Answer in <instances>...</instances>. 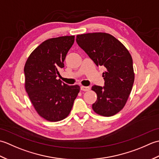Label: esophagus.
<instances>
[{"mask_svg":"<svg viewBox=\"0 0 159 159\" xmlns=\"http://www.w3.org/2000/svg\"><path fill=\"white\" fill-rule=\"evenodd\" d=\"M80 89H81L82 91H85V92H87V91H89L90 89V87H86V86H81L80 87Z\"/></svg>","mask_w":159,"mask_h":159,"instance_id":"34e87169","label":"esophagus"}]
</instances>
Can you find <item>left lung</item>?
Masks as SVG:
<instances>
[{
  "label": "left lung",
  "instance_id": "1",
  "mask_svg": "<svg viewBox=\"0 0 159 159\" xmlns=\"http://www.w3.org/2000/svg\"><path fill=\"white\" fill-rule=\"evenodd\" d=\"M76 41L97 66H103L104 86H92L97 100L92 109L97 114L110 117L123 109L134 79L133 59L119 40L105 33L79 35Z\"/></svg>",
  "mask_w": 159,
  "mask_h": 159
}]
</instances>
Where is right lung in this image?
Segmentation results:
<instances>
[{"mask_svg": "<svg viewBox=\"0 0 159 159\" xmlns=\"http://www.w3.org/2000/svg\"><path fill=\"white\" fill-rule=\"evenodd\" d=\"M74 42V36L47 39L33 50L25 63V89L40 116L50 121L70 114L79 85H68L57 79L59 70Z\"/></svg>", "mask_w": 159, "mask_h": 159, "instance_id": "1", "label": "right lung"}]
</instances>
